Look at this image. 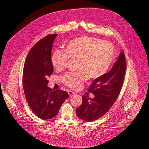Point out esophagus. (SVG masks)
Segmentation results:
<instances>
[{
	"instance_id": "esophagus-1",
	"label": "esophagus",
	"mask_w": 149,
	"mask_h": 149,
	"mask_svg": "<svg viewBox=\"0 0 149 149\" xmlns=\"http://www.w3.org/2000/svg\"><path fill=\"white\" fill-rule=\"evenodd\" d=\"M68 94H69V96L71 97L72 95H73L75 94V93L74 92H72V91H68Z\"/></svg>"
}]
</instances>
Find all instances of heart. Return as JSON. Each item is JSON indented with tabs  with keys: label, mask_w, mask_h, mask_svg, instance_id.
<instances>
[{
	"label": "heart",
	"mask_w": 149,
	"mask_h": 149,
	"mask_svg": "<svg viewBox=\"0 0 149 149\" xmlns=\"http://www.w3.org/2000/svg\"><path fill=\"white\" fill-rule=\"evenodd\" d=\"M65 52L56 50L51 57L57 71L66 68L68 59L78 60L77 72H68L62 78L64 83L74 89H79L88 77L98 79L111 68L114 58L113 45L104 40L87 36L73 39L65 45Z\"/></svg>",
	"instance_id": "b5f03b06"
}]
</instances>
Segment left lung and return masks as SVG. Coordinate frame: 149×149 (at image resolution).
<instances>
[{"instance_id": "1", "label": "left lung", "mask_w": 149, "mask_h": 149, "mask_svg": "<svg viewBox=\"0 0 149 149\" xmlns=\"http://www.w3.org/2000/svg\"><path fill=\"white\" fill-rule=\"evenodd\" d=\"M126 63L122 51L111 70L102 78L95 79L88 91L93 98L83 96L82 104L76 109L77 116L83 120L91 122L103 116L109 110L120 93L126 73Z\"/></svg>"}]
</instances>
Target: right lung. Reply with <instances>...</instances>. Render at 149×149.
Returning <instances> with one entry per match:
<instances>
[{"mask_svg": "<svg viewBox=\"0 0 149 149\" xmlns=\"http://www.w3.org/2000/svg\"><path fill=\"white\" fill-rule=\"evenodd\" d=\"M57 34L47 35L29 52L23 73V86L29 106L42 120L52 119L69 95L62 90L49 88L48 77L53 72L51 50Z\"/></svg>", "mask_w": 149, "mask_h": 149, "instance_id": "add662e5", "label": "right lung"}]
</instances>
